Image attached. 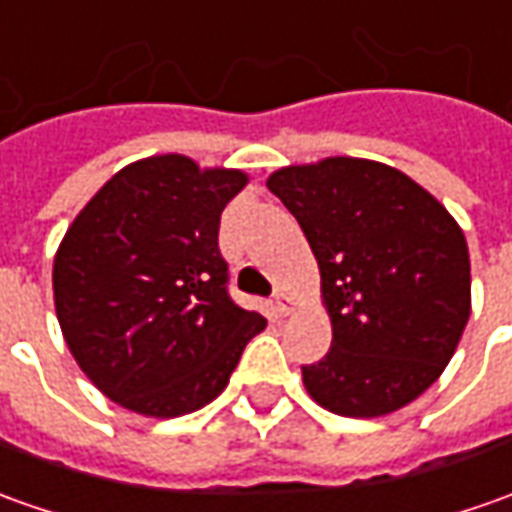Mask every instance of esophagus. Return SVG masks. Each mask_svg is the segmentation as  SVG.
<instances>
[{
    "label": "esophagus",
    "instance_id": "1",
    "mask_svg": "<svg viewBox=\"0 0 512 512\" xmlns=\"http://www.w3.org/2000/svg\"><path fill=\"white\" fill-rule=\"evenodd\" d=\"M291 308H294L291 297L283 294V291H277V294H274V311H277L280 316H285V314H291Z\"/></svg>",
    "mask_w": 512,
    "mask_h": 512
}]
</instances>
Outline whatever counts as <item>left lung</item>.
<instances>
[{"label":"left lung","mask_w":512,"mask_h":512,"mask_svg":"<svg viewBox=\"0 0 512 512\" xmlns=\"http://www.w3.org/2000/svg\"><path fill=\"white\" fill-rule=\"evenodd\" d=\"M311 243L333 342L302 367L308 395L344 417H381L440 378L471 316L460 224L401 170L353 156L269 176Z\"/></svg>","instance_id":"8db88e82"}]
</instances>
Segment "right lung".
Segmentation results:
<instances>
[{
	"instance_id": "1",
	"label": "right lung",
	"mask_w": 512,
	"mask_h": 512,
	"mask_svg": "<svg viewBox=\"0 0 512 512\" xmlns=\"http://www.w3.org/2000/svg\"><path fill=\"white\" fill-rule=\"evenodd\" d=\"M246 173L182 154L114 173L66 229L52 266L55 314L83 373L145 417L218 398L266 319L229 297L221 212Z\"/></svg>"
}]
</instances>
